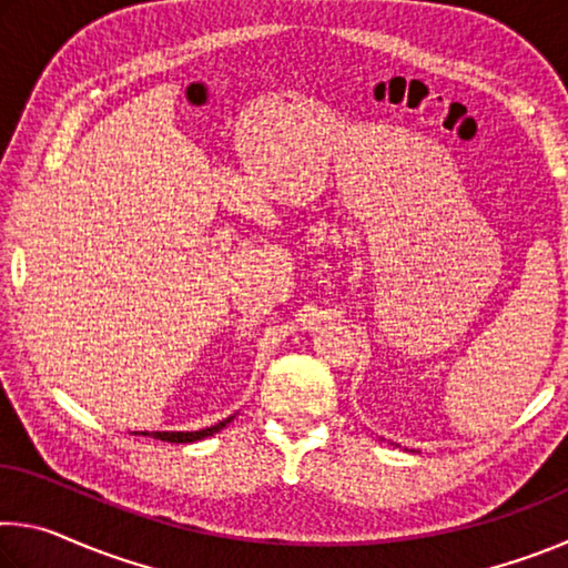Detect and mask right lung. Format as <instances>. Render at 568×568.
<instances>
[{"instance_id":"1","label":"right lung","mask_w":568,"mask_h":568,"mask_svg":"<svg viewBox=\"0 0 568 568\" xmlns=\"http://www.w3.org/2000/svg\"><path fill=\"white\" fill-rule=\"evenodd\" d=\"M235 416H230V418H225V420H220V423H215V426H210V428H203V430H155V434H152V438H158V440H168V444H195V440H203V438H207V436H213V434H217L220 428H225L230 420H233ZM142 436H150L148 430Z\"/></svg>"}]
</instances>
